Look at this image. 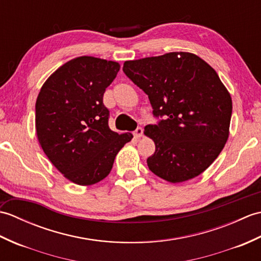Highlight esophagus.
Listing matches in <instances>:
<instances>
[{"instance_id": "1", "label": "esophagus", "mask_w": 261, "mask_h": 261, "mask_svg": "<svg viewBox=\"0 0 261 261\" xmlns=\"http://www.w3.org/2000/svg\"><path fill=\"white\" fill-rule=\"evenodd\" d=\"M134 135H135L136 138H138V139H139V138H141L142 135H143V129H142V127H137V130L134 132Z\"/></svg>"}]
</instances>
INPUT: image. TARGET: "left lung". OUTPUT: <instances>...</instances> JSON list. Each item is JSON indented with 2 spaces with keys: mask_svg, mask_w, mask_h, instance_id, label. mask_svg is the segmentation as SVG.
Wrapping results in <instances>:
<instances>
[{
  "mask_svg": "<svg viewBox=\"0 0 261 261\" xmlns=\"http://www.w3.org/2000/svg\"><path fill=\"white\" fill-rule=\"evenodd\" d=\"M123 71L147 94L153 116L162 119L145 127L156 145L147 159L149 169L169 182L202 174L229 138L232 99L216 71L182 51L127 60Z\"/></svg>",
  "mask_w": 261,
  "mask_h": 261,
  "instance_id": "left-lung-1",
  "label": "left lung"
}]
</instances>
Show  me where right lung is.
<instances>
[{
	"mask_svg": "<svg viewBox=\"0 0 261 261\" xmlns=\"http://www.w3.org/2000/svg\"><path fill=\"white\" fill-rule=\"evenodd\" d=\"M119 70L112 60L77 57L60 66L39 92V143L55 167L77 185L104 179L121 148L134 138L110 129V112L103 104L105 88Z\"/></svg>",
	"mask_w": 261,
	"mask_h": 261,
	"instance_id": "add662e5",
	"label": "right lung"
}]
</instances>
